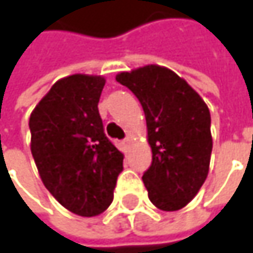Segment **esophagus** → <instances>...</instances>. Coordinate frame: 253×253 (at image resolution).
<instances>
[{
	"label": "esophagus",
	"instance_id": "esophagus-1",
	"mask_svg": "<svg viewBox=\"0 0 253 253\" xmlns=\"http://www.w3.org/2000/svg\"><path fill=\"white\" fill-rule=\"evenodd\" d=\"M122 143H123V146H125V148H128V146H130V137H126Z\"/></svg>",
	"mask_w": 253,
	"mask_h": 253
}]
</instances>
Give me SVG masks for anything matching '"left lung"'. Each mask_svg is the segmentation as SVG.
<instances>
[{
    "instance_id": "obj_1",
    "label": "left lung",
    "mask_w": 253,
    "mask_h": 253,
    "mask_svg": "<svg viewBox=\"0 0 253 253\" xmlns=\"http://www.w3.org/2000/svg\"><path fill=\"white\" fill-rule=\"evenodd\" d=\"M116 80L142 104L152 164L142 176L151 202L163 211L186 207L210 171L211 116L199 93L157 64L122 72Z\"/></svg>"
}]
</instances>
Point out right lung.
Masks as SVG:
<instances>
[{
  "mask_svg": "<svg viewBox=\"0 0 253 253\" xmlns=\"http://www.w3.org/2000/svg\"><path fill=\"white\" fill-rule=\"evenodd\" d=\"M105 79L57 80L29 119L30 151L49 193L70 212L95 217L113 202L125 155L104 133L98 102Z\"/></svg>",
  "mask_w": 253,
  "mask_h": 253,
  "instance_id": "right-lung-1",
  "label": "right lung"
}]
</instances>
